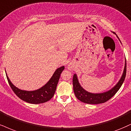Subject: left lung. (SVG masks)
<instances>
[{
	"instance_id": "obj_1",
	"label": "left lung",
	"mask_w": 131,
	"mask_h": 131,
	"mask_svg": "<svg viewBox=\"0 0 131 131\" xmlns=\"http://www.w3.org/2000/svg\"><path fill=\"white\" fill-rule=\"evenodd\" d=\"M126 74V60L125 58V64H124L123 73L121 75V78L118 82L110 90L104 93H92L88 92L85 90L83 89L79 82L78 77L75 74H74L73 79H72L74 92L77 98L84 103L90 104H97L104 103L112 97L120 89L125 79Z\"/></svg>"
}]
</instances>
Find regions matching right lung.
Masks as SVG:
<instances>
[{
  "mask_svg": "<svg viewBox=\"0 0 131 131\" xmlns=\"http://www.w3.org/2000/svg\"><path fill=\"white\" fill-rule=\"evenodd\" d=\"M64 68V67L63 66L57 69L52 78L46 83V84H45L40 89L34 91H26L19 89L11 82L7 73L6 75H7L8 82L13 91L20 100L29 103L37 104L44 103L48 101L53 96L60 74Z\"/></svg>",
  "mask_w": 131,
  "mask_h": 131,
  "instance_id": "1",
  "label": "right lung"
}]
</instances>
